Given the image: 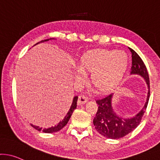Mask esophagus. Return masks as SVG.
I'll return each mask as SVG.
<instances>
[{
	"instance_id": "obj_1",
	"label": "esophagus",
	"mask_w": 160,
	"mask_h": 160,
	"mask_svg": "<svg viewBox=\"0 0 160 160\" xmlns=\"http://www.w3.org/2000/svg\"><path fill=\"white\" fill-rule=\"evenodd\" d=\"M87 101H88V98H87L86 96H84V95H81V96H79L78 101H77V104H78L79 106H80V105H83L85 104Z\"/></svg>"
}]
</instances>
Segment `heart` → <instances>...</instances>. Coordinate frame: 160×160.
<instances>
[{"mask_svg": "<svg viewBox=\"0 0 160 160\" xmlns=\"http://www.w3.org/2000/svg\"><path fill=\"white\" fill-rule=\"evenodd\" d=\"M76 78L92 73L90 83L99 92H108L120 83L128 68V56L122 51L94 49L80 56Z\"/></svg>", "mask_w": 160, "mask_h": 160, "instance_id": "obj_1", "label": "heart"}]
</instances>
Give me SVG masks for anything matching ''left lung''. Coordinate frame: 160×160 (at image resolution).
Masks as SVG:
<instances>
[{
	"label": "left lung",
	"instance_id": "left-lung-1",
	"mask_svg": "<svg viewBox=\"0 0 160 160\" xmlns=\"http://www.w3.org/2000/svg\"><path fill=\"white\" fill-rule=\"evenodd\" d=\"M132 56L131 74H138L143 77L148 86V94L147 102L143 108L135 116L131 118H123L117 115L112 106V99L113 94H109L106 97L96 100L98 110L93 119V124L96 131L110 139H119L131 133L138 127L141 122L143 114L147 109L150 98V79L144 63L135 51L129 48Z\"/></svg>",
	"mask_w": 160,
	"mask_h": 160
}]
</instances>
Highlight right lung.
Wrapping results in <instances>:
<instances>
[{
  "mask_svg": "<svg viewBox=\"0 0 160 160\" xmlns=\"http://www.w3.org/2000/svg\"><path fill=\"white\" fill-rule=\"evenodd\" d=\"M50 39H53V38H48V39L42 40V41H40L39 42L36 43V45H37V44H38V43L44 42L49 41V40H50ZM77 99H78V96H75V97H73V102H72V105H71V108H70L69 111H68V113H67L66 116L64 117V119H63L62 121H61V122H59L58 124H56L55 126H54V127H52V128H44V129H42V128L38 127V126H35V125H33V124H31L32 127H33L35 129H36L38 131H42L44 133H54V132H57V131H60V130L62 129L63 128H64L67 124H68V121H69V119H70V118L71 117L72 113H73V112L74 111V109H76Z\"/></svg>",
  "mask_w": 160,
  "mask_h": 160,
  "instance_id": "obj_1",
  "label": "right lung"
}]
</instances>
